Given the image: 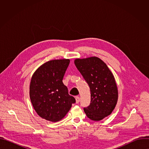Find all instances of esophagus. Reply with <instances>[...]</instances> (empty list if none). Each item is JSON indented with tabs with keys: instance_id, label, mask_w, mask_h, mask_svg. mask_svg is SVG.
<instances>
[{
	"instance_id": "obj_1",
	"label": "esophagus",
	"mask_w": 149,
	"mask_h": 149,
	"mask_svg": "<svg viewBox=\"0 0 149 149\" xmlns=\"http://www.w3.org/2000/svg\"><path fill=\"white\" fill-rule=\"evenodd\" d=\"M75 100H76V103H77V104H78V103L79 102V100H80L79 97H78V96L75 97Z\"/></svg>"
}]
</instances>
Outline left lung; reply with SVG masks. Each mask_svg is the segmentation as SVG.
Masks as SVG:
<instances>
[{
  "mask_svg": "<svg viewBox=\"0 0 149 149\" xmlns=\"http://www.w3.org/2000/svg\"><path fill=\"white\" fill-rule=\"evenodd\" d=\"M74 63L90 88L91 103L84 109L87 116L100 121L111 114L118 100L115 78L106 63L96 56L75 59Z\"/></svg>",
  "mask_w": 149,
  "mask_h": 149,
  "instance_id": "8db88e82",
  "label": "left lung"
}]
</instances>
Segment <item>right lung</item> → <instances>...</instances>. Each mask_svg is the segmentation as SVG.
Segmentation results:
<instances>
[{
  "label": "right lung",
  "mask_w": 149,
  "mask_h": 149,
  "mask_svg": "<svg viewBox=\"0 0 149 149\" xmlns=\"http://www.w3.org/2000/svg\"><path fill=\"white\" fill-rule=\"evenodd\" d=\"M69 59H54L40 65L33 73L29 87L33 107L39 116L52 122L62 120L75 99L69 95L62 79Z\"/></svg>",
  "instance_id": "right-lung-1"
}]
</instances>
